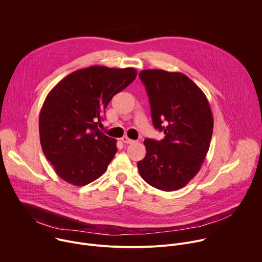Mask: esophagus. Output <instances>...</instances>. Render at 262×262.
Masks as SVG:
<instances>
[{
	"label": "esophagus",
	"mask_w": 262,
	"mask_h": 262,
	"mask_svg": "<svg viewBox=\"0 0 262 262\" xmlns=\"http://www.w3.org/2000/svg\"><path fill=\"white\" fill-rule=\"evenodd\" d=\"M121 141H122L123 143H125V144H132V143L135 142L134 140L129 139L128 137H122V138H121Z\"/></svg>",
	"instance_id": "1"
}]
</instances>
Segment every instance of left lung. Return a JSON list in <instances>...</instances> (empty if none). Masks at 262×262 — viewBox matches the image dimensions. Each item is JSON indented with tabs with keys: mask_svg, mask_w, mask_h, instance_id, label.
Listing matches in <instances>:
<instances>
[{
	"mask_svg": "<svg viewBox=\"0 0 262 262\" xmlns=\"http://www.w3.org/2000/svg\"><path fill=\"white\" fill-rule=\"evenodd\" d=\"M161 141L145 139L141 177L161 191H176L199 172L209 149L213 118L203 91L181 72L145 69L140 72Z\"/></svg>",
	"mask_w": 262,
	"mask_h": 262,
	"instance_id": "left-lung-1",
	"label": "left lung"
}]
</instances>
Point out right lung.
<instances>
[{
	"label": "right lung",
	"instance_id": "add662e5",
	"mask_svg": "<svg viewBox=\"0 0 262 262\" xmlns=\"http://www.w3.org/2000/svg\"><path fill=\"white\" fill-rule=\"evenodd\" d=\"M137 77V70L90 66L71 72L48 94L39 115L40 144L59 177L83 186L106 170L117 141L98 125L110 100Z\"/></svg>",
	"mask_w": 262,
	"mask_h": 262
}]
</instances>
